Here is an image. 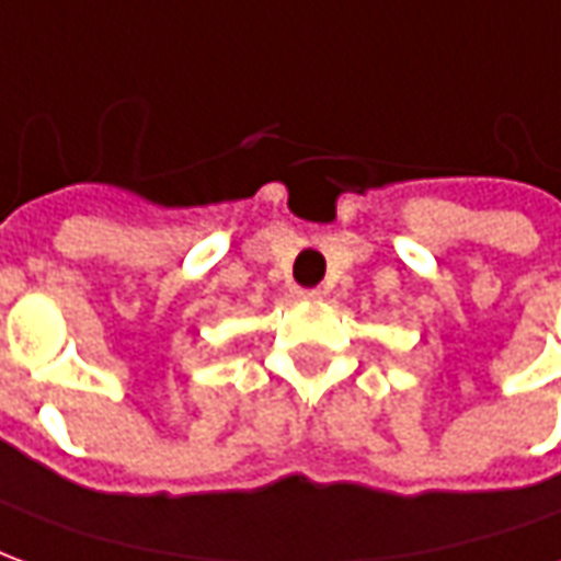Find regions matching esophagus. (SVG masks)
<instances>
[{
    "instance_id": "esophagus-1",
    "label": "esophagus",
    "mask_w": 561,
    "mask_h": 561,
    "mask_svg": "<svg viewBox=\"0 0 561 561\" xmlns=\"http://www.w3.org/2000/svg\"><path fill=\"white\" fill-rule=\"evenodd\" d=\"M294 297H297V300H318V297H321V291H316V288H297V291H294Z\"/></svg>"
}]
</instances>
